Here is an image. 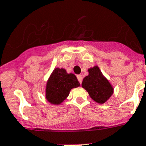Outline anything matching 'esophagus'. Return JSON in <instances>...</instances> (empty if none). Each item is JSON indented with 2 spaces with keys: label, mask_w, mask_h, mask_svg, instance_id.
I'll use <instances>...</instances> for the list:
<instances>
[{
  "label": "esophagus",
  "mask_w": 146,
  "mask_h": 146,
  "mask_svg": "<svg viewBox=\"0 0 146 146\" xmlns=\"http://www.w3.org/2000/svg\"><path fill=\"white\" fill-rule=\"evenodd\" d=\"M77 79H78V81L80 82V84H81L82 81H83V76L81 75H78L77 76Z\"/></svg>",
  "instance_id": "1"
}]
</instances>
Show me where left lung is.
I'll list each match as a JSON object with an SVG mask.
<instances>
[{"instance_id":"obj_1","label":"left lung","mask_w":146,"mask_h":146,"mask_svg":"<svg viewBox=\"0 0 146 146\" xmlns=\"http://www.w3.org/2000/svg\"><path fill=\"white\" fill-rule=\"evenodd\" d=\"M88 72V76H85L83 80L82 87L97 103H105L113 94L114 88L104 76L98 66L90 68Z\"/></svg>"}]
</instances>
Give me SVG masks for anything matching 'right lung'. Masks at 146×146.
Here are the masks:
<instances>
[{
    "mask_svg": "<svg viewBox=\"0 0 146 146\" xmlns=\"http://www.w3.org/2000/svg\"><path fill=\"white\" fill-rule=\"evenodd\" d=\"M80 85L73 73H67L64 69L56 68L46 84V100L52 104H60L69 96L71 89Z\"/></svg>",
    "mask_w": 146,
    "mask_h": 146,
    "instance_id": "1",
    "label": "right lung"
}]
</instances>
